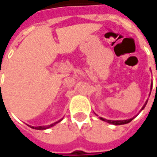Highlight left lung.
Wrapping results in <instances>:
<instances>
[{
	"label": "left lung",
	"instance_id": "left-lung-1",
	"mask_svg": "<svg viewBox=\"0 0 157 157\" xmlns=\"http://www.w3.org/2000/svg\"><path fill=\"white\" fill-rule=\"evenodd\" d=\"M147 102H148V101H146L145 104H144V106L142 107L141 111L144 109V107H145ZM101 119L104 120V121H106L107 123H109V124H115V125H119V124H127V123H129V122H131L132 119H133V118H132V119H125V120H109V119L107 120V119H102V118H101Z\"/></svg>",
	"mask_w": 157,
	"mask_h": 157
}]
</instances>
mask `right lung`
Returning <instances> with one entry per match:
<instances>
[{
	"label": "right lung",
	"mask_w": 157,
	"mask_h": 157,
	"mask_svg": "<svg viewBox=\"0 0 157 157\" xmlns=\"http://www.w3.org/2000/svg\"><path fill=\"white\" fill-rule=\"evenodd\" d=\"M62 120V119H61ZM61 120H59V121H57V122H56V123L54 124H50V125H47V126H37V127H34V126H32V128H33V129H36V130H45V129H48V128L50 127H52L53 125H55L56 124H57L58 122H60Z\"/></svg>",
	"instance_id": "add662e5"
}]
</instances>
